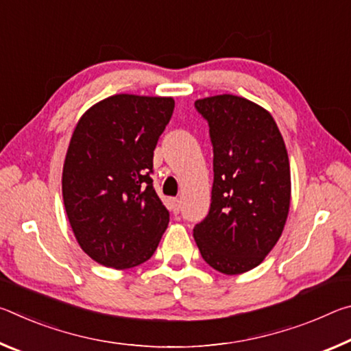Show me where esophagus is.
I'll return each instance as SVG.
<instances>
[{
    "label": "esophagus",
    "mask_w": 351,
    "mask_h": 351,
    "mask_svg": "<svg viewBox=\"0 0 351 351\" xmlns=\"http://www.w3.org/2000/svg\"><path fill=\"white\" fill-rule=\"evenodd\" d=\"M170 209L173 210L175 215H176V213H180V209H181V201L178 199V198L170 199Z\"/></svg>",
    "instance_id": "obj_1"
}]
</instances>
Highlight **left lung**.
Instances as JSON below:
<instances>
[{"label":"left lung","instance_id":"left-lung-1","mask_svg":"<svg viewBox=\"0 0 351 351\" xmlns=\"http://www.w3.org/2000/svg\"><path fill=\"white\" fill-rule=\"evenodd\" d=\"M213 147L212 203L193 228L204 261L223 274L254 269L280 239L291 201L287 147L274 119L245 97L199 99Z\"/></svg>","mask_w":351,"mask_h":351}]
</instances>
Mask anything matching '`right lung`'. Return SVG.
<instances>
[{
	"label": "right lung",
	"instance_id": "right-lung-1",
	"mask_svg": "<svg viewBox=\"0 0 351 351\" xmlns=\"http://www.w3.org/2000/svg\"><path fill=\"white\" fill-rule=\"evenodd\" d=\"M173 108L171 97L116 94L77 123L63 164V203L80 247L100 265L144 263L167 229L170 215L152 173Z\"/></svg>",
	"mask_w": 351,
	"mask_h": 351
}]
</instances>
